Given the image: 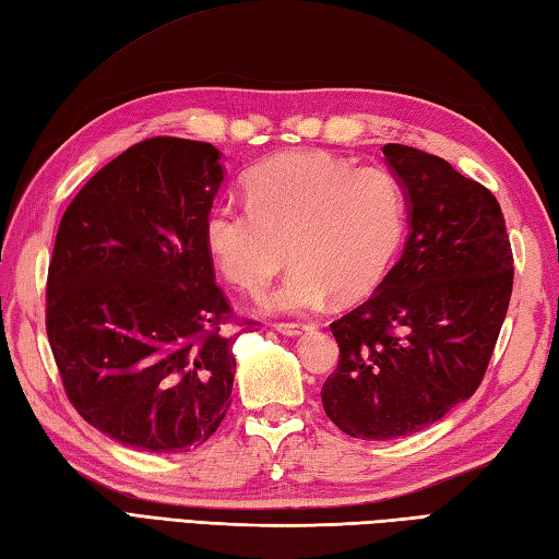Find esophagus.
<instances>
[{"instance_id":"1","label":"esophagus","mask_w":559,"mask_h":559,"mask_svg":"<svg viewBox=\"0 0 559 559\" xmlns=\"http://www.w3.org/2000/svg\"><path fill=\"white\" fill-rule=\"evenodd\" d=\"M307 329H309L307 323H276V331L283 333V335H288V338H295V335L305 333Z\"/></svg>"}]
</instances>
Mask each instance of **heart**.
I'll return each mask as SVG.
<instances>
[{
    "instance_id": "heart-1",
    "label": "heart",
    "mask_w": 559,
    "mask_h": 559,
    "mask_svg": "<svg viewBox=\"0 0 559 559\" xmlns=\"http://www.w3.org/2000/svg\"><path fill=\"white\" fill-rule=\"evenodd\" d=\"M248 206L218 204L204 242L216 266L245 293H262L288 262L297 266L266 311H311L367 295L391 266L407 224V194L385 166L297 150L257 164L245 180Z\"/></svg>"
}]
</instances>
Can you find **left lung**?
<instances>
[{
	"instance_id": "1",
	"label": "left lung",
	"mask_w": 559,
	"mask_h": 559,
	"mask_svg": "<svg viewBox=\"0 0 559 559\" xmlns=\"http://www.w3.org/2000/svg\"><path fill=\"white\" fill-rule=\"evenodd\" d=\"M407 194L409 238L365 305L331 323L329 419L353 438L424 431L481 383L508 314L512 248L492 192L445 159L385 145Z\"/></svg>"
}]
</instances>
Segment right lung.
Listing matches in <instances>:
<instances>
[{"label":"right lung","instance_id":"add662e5","mask_svg":"<svg viewBox=\"0 0 559 559\" xmlns=\"http://www.w3.org/2000/svg\"><path fill=\"white\" fill-rule=\"evenodd\" d=\"M224 176L210 142L152 138L99 168L59 224L47 338L63 388L140 452L198 448L230 407L236 338L204 242Z\"/></svg>","mask_w":559,"mask_h":559}]
</instances>
